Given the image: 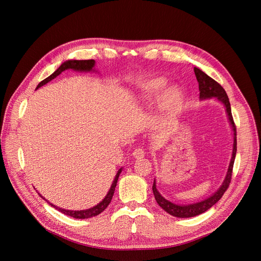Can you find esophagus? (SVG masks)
<instances>
[{
	"mask_svg": "<svg viewBox=\"0 0 261 261\" xmlns=\"http://www.w3.org/2000/svg\"><path fill=\"white\" fill-rule=\"evenodd\" d=\"M133 156L136 158V159H141V158H144L145 156V150H144V148H140V147L136 148L133 151Z\"/></svg>",
	"mask_w": 261,
	"mask_h": 261,
	"instance_id": "esophagus-1",
	"label": "esophagus"
}]
</instances>
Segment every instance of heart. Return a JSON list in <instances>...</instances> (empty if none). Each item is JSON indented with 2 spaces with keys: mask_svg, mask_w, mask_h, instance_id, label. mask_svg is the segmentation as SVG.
I'll return each mask as SVG.
<instances>
[{
  "mask_svg": "<svg viewBox=\"0 0 261 261\" xmlns=\"http://www.w3.org/2000/svg\"><path fill=\"white\" fill-rule=\"evenodd\" d=\"M165 86H167V82L163 78H154V80L148 82L143 98L147 101L160 99V106L163 109L168 110V111H174L180 102L181 92L177 87L172 86L165 89L163 94L162 91L165 88ZM161 93L163 94L162 96H161Z\"/></svg>",
  "mask_w": 261,
  "mask_h": 261,
  "instance_id": "obj_1",
  "label": "heart"
}]
</instances>
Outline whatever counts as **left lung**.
<instances>
[{"label":"left lung","mask_w":261,"mask_h":261,"mask_svg":"<svg viewBox=\"0 0 261 261\" xmlns=\"http://www.w3.org/2000/svg\"><path fill=\"white\" fill-rule=\"evenodd\" d=\"M194 72L197 78V82H198L199 85V98L202 99H209V98H217L220 102H222L225 107V111L228 117V121H230V124L232 126L233 129V135H234V143H233V152H232V158L230 161V165H228L226 176L223 180L222 185L218 189V191L210 196L209 198L204 199L202 201L196 202V203H191V204H184V206H180V204L173 203L169 200L164 198L163 196L160 195V193L158 192L156 186H155V179L153 180V185H152V192L154 195V198L158 202V204L164 210L167 211L169 215L173 217H177V218H192L196 217L198 215H201L204 211H207L210 209L213 204L217 203L221 197L223 196V194L226 192V189L230 186L231 183V178H232V172H233V165H234V160H235V155H236V126L233 121V116L231 112V105L230 101H228V97L223 89V87L221 86L219 83H217L215 80H212L211 77H209L206 73H203L201 69L194 67Z\"/></svg>","instance_id":"obj_1"}]
</instances>
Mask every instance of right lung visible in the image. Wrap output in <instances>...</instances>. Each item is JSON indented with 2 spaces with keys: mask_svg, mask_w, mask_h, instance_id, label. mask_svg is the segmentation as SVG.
Instances as JSON below:
<instances>
[{
  "mask_svg": "<svg viewBox=\"0 0 261 261\" xmlns=\"http://www.w3.org/2000/svg\"><path fill=\"white\" fill-rule=\"evenodd\" d=\"M93 66H94V60H81V61L80 60H68V61H65L64 63H62V65L57 70H55V72L52 75H50L48 78H45V80H43L40 84H39L37 86V89L39 88V87H41V86L45 85L46 83H49L52 80H54L55 77L59 76L62 72H64V70H66V69H74V70H78V72H90V70H94ZM121 172H122V169L117 171L115 178H114L113 183L111 185V188H110V191L107 194V196L105 197V199L102 200L101 202H99L97 206H94L90 209L80 210V211L62 209V208L54 206V204L50 203L48 200L44 199L41 195L40 196L42 197L44 200H46L50 203V206H53L55 209L61 211L62 213H64V215H66V216H69V217L75 218V219H88V218H91V217H96V216L100 215L102 211H105L106 208L109 206V203L111 202L114 191H115V187H116V184H117V179H118V176H120V174H121Z\"/></svg>",
  "mask_w": 261,
  "mask_h": 261,
  "instance_id": "add662e5",
  "label": "right lung"
}]
</instances>
